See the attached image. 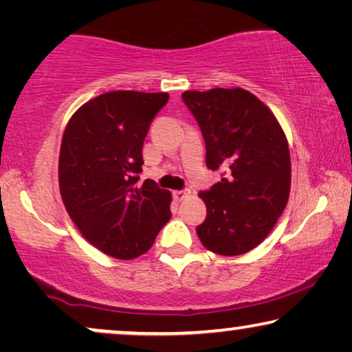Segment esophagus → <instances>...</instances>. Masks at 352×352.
<instances>
[{
    "instance_id": "esophagus-1",
    "label": "esophagus",
    "mask_w": 352,
    "mask_h": 352,
    "mask_svg": "<svg viewBox=\"0 0 352 352\" xmlns=\"http://www.w3.org/2000/svg\"><path fill=\"white\" fill-rule=\"evenodd\" d=\"M173 197H175L176 201H184L190 197V190H175L173 192Z\"/></svg>"
}]
</instances>
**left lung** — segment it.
<instances>
[{"label": "left lung", "mask_w": 352, "mask_h": 352, "mask_svg": "<svg viewBox=\"0 0 352 352\" xmlns=\"http://www.w3.org/2000/svg\"><path fill=\"white\" fill-rule=\"evenodd\" d=\"M182 99L200 124L206 166L224 177L200 192L206 218L204 247L237 256L258 247L285 210L292 162L285 133L264 102L242 88L186 91Z\"/></svg>", "instance_id": "obj_1"}]
</instances>
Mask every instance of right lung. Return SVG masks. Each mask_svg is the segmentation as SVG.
Wrapping results in <instances>:
<instances>
[{
  "label": "right lung",
  "mask_w": 352,
  "mask_h": 352,
  "mask_svg": "<svg viewBox=\"0 0 352 352\" xmlns=\"http://www.w3.org/2000/svg\"><path fill=\"white\" fill-rule=\"evenodd\" d=\"M168 93L112 91L81 105L67 123L59 189L81 235L109 256L134 259L171 218V192L139 184L142 146Z\"/></svg>",
  "instance_id": "add662e5"
}]
</instances>
